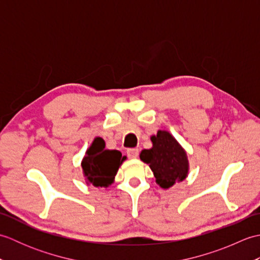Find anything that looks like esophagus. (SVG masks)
I'll return each instance as SVG.
<instances>
[{
    "mask_svg": "<svg viewBox=\"0 0 260 260\" xmlns=\"http://www.w3.org/2000/svg\"><path fill=\"white\" fill-rule=\"evenodd\" d=\"M139 148H128V150H127V155H128L129 158H136L139 156Z\"/></svg>",
    "mask_w": 260,
    "mask_h": 260,
    "instance_id": "1",
    "label": "esophagus"
}]
</instances>
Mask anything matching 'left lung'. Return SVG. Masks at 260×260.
Returning <instances> with one entry per match:
<instances>
[{
    "mask_svg": "<svg viewBox=\"0 0 260 260\" xmlns=\"http://www.w3.org/2000/svg\"><path fill=\"white\" fill-rule=\"evenodd\" d=\"M152 147L143 150L140 154L141 161L148 164L162 189H169L176 182L187 178L190 165L187 154L174 136L168 131L158 129L151 136Z\"/></svg>",
    "mask_w": 260,
    "mask_h": 260,
    "instance_id": "8db88e82",
    "label": "left lung"
}]
</instances>
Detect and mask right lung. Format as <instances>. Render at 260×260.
<instances>
[{"label":"right lung","instance_id":"add662e5","mask_svg":"<svg viewBox=\"0 0 260 260\" xmlns=\"http://www.w3.org/2000/svg\"><path fill=\"white\" fill-rule=\"evenodd\" d=\"M106 143L102 137H95L82 157V174L87 185L95 187H108L115 181L118 169L125 159V155L117 150L105 148Z\"/></svg>","mask_w":260,"mask_h":260}]
</instances>
